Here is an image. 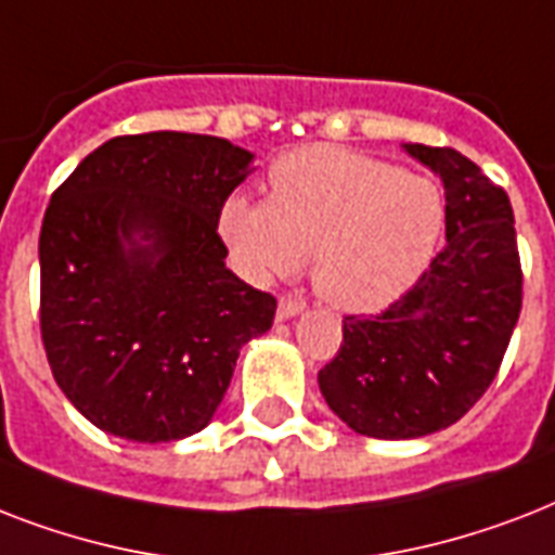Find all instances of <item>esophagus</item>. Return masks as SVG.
<instances>
[{
  "label": "esophagus",
  "mask_w": 555,
  "mask_h": 555,
  "mask_svg": "<svg viewBox=\"0 0 555 555\" xmlns=\"http://www.w3.org/2000/svg\"><path fill=\"white\" fill-rule=\"evenodd\" d=\"M302 311H305L302 299H296V296H282L276 308V320H294L296 313H302Z\"/></svg>",
  "instance_id": "esophagus-1"
}]
</instances>
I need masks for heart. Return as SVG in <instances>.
<instances>
[{
    "label": "heart",
    "instance_id": "b5f03b06",
    "mask_svg": "<svg viewBox=\"0 0 555 555\" xmlns=\"http://www.w3.org/2000/svg\"><path fill=\"white\" fill-rule=\"evenodd\" d=\"M218 230L256 282L313 259V287L346 313H377L429 268L443 195L426 176L363 152L311 146L270 167L268 201L227 198Z\"/></svg>",
    "mask_w": 555,
    "mask_h": 555
}]
</instances>
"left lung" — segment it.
Returning a JSON list of instances; mask_svg holds the SVG:
<instances>
[{
  "label": "left lung",
  "mask_w": 555,
  "mask_h": 555,
  "mask_svg": "<svg viewBox=\"0 0 555 555\" xmlns=\"http://www.w3.org/2000/svg\"><path fill=\"white\" fill-rule=\"evenodd\" d=\"M440 176L447 244L377 317H346L320 371L331 412L369 438H423L461 421L490 388L521 313V259L507 192L449 146L405 143Z\"/></svg>",
  "instance_id": "1"
}]
</instances>
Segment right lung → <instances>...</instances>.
<instances>
[{
	"label": "right lung",
	"mask_w": 555,
	"mask_h": 555,
	"mask_svg": "<svg viewBox=\"0 0 555 555\" xmlns=\"http://www.w3.org/2000/svg\"><path fill=\"white\" fill-rule=\"evenodd\" d=\"M253 155L190 132L120 134L51 195L39 331L56 386L98 429L169 443L212 421L276 296L227 268L221 207Z\"/></svg>",
	"instance_id": "1"
}]
</instances>
